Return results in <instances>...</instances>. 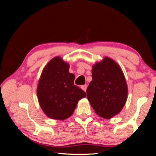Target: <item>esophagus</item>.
Segmentation results:
<instances>
[{"label":"esophagus","instance_id":"1","mask_svg":"<svg viewBox=\"0 0 156 156\" xmlns=\"http://www.w3.org/2000/svg\"><path fill=\"white\" fill-rule=\"evenodd\" d=\"M87 85H83V86H81V89L86 92V90H87Z\"/></svg>","mask_w":156,"mask_h":156}]
</instances>
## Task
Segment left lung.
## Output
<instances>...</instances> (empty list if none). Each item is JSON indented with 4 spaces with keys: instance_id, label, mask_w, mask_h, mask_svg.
I'll return each mask as SVG.
<instances>
[{
    "instance_id": "left-lung-1",
    "label": "left lung",
    "mask_w": 156,
    "mask_h": 156,
    "mask_svg": "<svg viewBox=\"0 0 156 156\" xmlns=\"http://www.w3.org/2000/svg\"><path fill=\"white\" fill-rule=\"evenodd\" d=\"M92 73L87 98L97 115L110 119L121 111L127 99L124 75L115 62L108 58L96 63Z\"/></svg>"
}]
</instances>
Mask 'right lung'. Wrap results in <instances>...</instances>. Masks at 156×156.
I'll use <instances>...</instances> for the list:
<instances>
[{
	"mask_svg": "<svg viewBox=\"0 0 156 156\" xmlns=\"http://www.w3.org/2000/svg\"><path fill=\"white\" fill-rule=\"evenodd\" d=\"M69 66L55 57L43 69L37 87L41 107L51 119L64 120L74 112L77 102L86 96L83 90L74 84L75 75Z\"/></svg>",
	"mask_w": 156,
	"mask_h": 156,
	"instance_id": "right-lung-1",
	"label": "right lung"
}]
</instances>
